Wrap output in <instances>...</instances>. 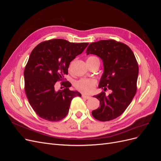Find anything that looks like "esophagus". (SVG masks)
I'll return each instance as SVG.
<instances>
[{"label": "esophagus", "instance_id": "1", "mask_svg": "<svg viewBox=\"0 0 161 161\" xmlns=\"http://www.w3.org/2000/svg\"><path fill=\"white\" fill-rule=\"evenodd\" d=\"M82 97H83V98H85V99H89L90 98H91V97L90 96H88V95H82Z\"/></svg>", "mask_w": 161, "mask_h": 161}]
</instances>
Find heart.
<instances>
[{
	"instance_id": "heart-1",
	"label": "heart",
	"mask_w": 161,
	"mask_h": 161,
	"mask_svg": "<svg viewBox=\"0 0 161 161\" xmlns=\"http://www.w3.org/2000/svg\"><path fill=\"white\" fill-rule=\"evenodd\" d=\"M99 59L96 56H90L87 58L86 61H92L96 60ZM96 85V82L94 80L82 79L76 82L75 87L82 92H84L86 94H89L94 91Z\"/></svg>"
}]
</instances>
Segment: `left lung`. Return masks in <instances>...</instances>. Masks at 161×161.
<instances>
[{"label": "left lung", "mask_w": 161, "mask_h": 161, "mask_svg": "<svg viewBox=\"0 0 161 161\" xmlns=\"http://www.w3.org/2000/svg\"><path fill=\"white\" fill-rule=\"evenodd\" d=\"M86 55L94 54L103 61L104 70L99 88L111 91L95 95L101 106L92 111L94 118L101 121H110L122 114L136 92L138 65L133 52L123 43L113 40L90 43Z\"/></svg>", "instance_id": "8db88e82"}]
</instances>
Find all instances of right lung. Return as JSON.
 Segmentation results:
<instances>
[{
  "label": "right lung",
  "instance_id": "obj_1",
  "mask_svg": "<svg viewBox=\"0 0 161 161\" xmlns=\"http://www.w3.org/2000/svg\"><path fill=\"white\" fill-rule=\"evenodd\" d=\"M89 43H70L54 39L40 43L32 50L24 70L25 91L34 111L41 118L57 121L69 113L72 99L81 97L70 91V82L62 85L63 90L56 91V83L68 75L70 62L80 54Z\"/></svg>",
  "mask_w": 161,
  "mask_h": 161
}]
</instances>
